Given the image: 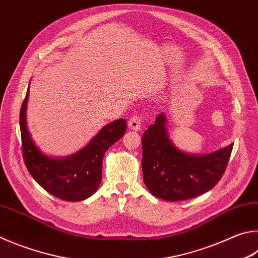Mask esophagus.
<instances>
[{"instance_id":"esophagus-1","label":"esophagus","mask_w":258,"mask_h":258,"mask_svg":"<svg viewBox=\"0 0 258 258\" xmlns=\"http://www.w3.org/2000/svg\"><path fill=\"white\" fill-rule=\"evenodd\" d=\"M141 124H142V120L140 118L139 116H133L131 117L130 120H128V128L130 130H133V131H140L141 130Z\"/></svg>"}]
</instances>
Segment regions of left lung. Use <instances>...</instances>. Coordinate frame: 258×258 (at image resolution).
<instances>
[{"label": "left lung", "mask_w": 258, "mask_h": 258, "mask_svg": "<svg viewBox=\"0 0 258 258\" xmlns=\"http://www.w3.org/2000/svg\"><path fill=\"white\" fill-rule=\"evenodd\" d=\"M167 117H156L142 135L143 180L150 193L176 202L207 193L226 170L233 144L208 154L180 151L169 139Z\"/></svg>", "instance_id": "left-lung-1"}]
</instances>
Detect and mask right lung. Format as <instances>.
Listing matches in <instances>:
<instances>
[{
    "instance_id": "obj_1",
    "label": "right lung",
    "mask_w": 258,
    "mask_h": 258,
    "mask_svg": "<svg viewBox=\"0 0 258 258\" xmlns=\"http://www.w3.org/2000/svg\"><path fill=\"white\" fill-rule=\"evenodd\" d=\"M28 98L29 88L20 110L22 153L29 174L46 191L59 200L79 202L90 198L100 185L105 153L125 134L126 120L119 118L107 124L72 156L51 158L37 148L27 128Z\"/></svg>"
}]
</instances>
